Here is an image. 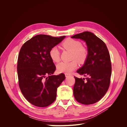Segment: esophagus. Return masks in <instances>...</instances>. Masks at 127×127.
Segmentation results:
<instances>
[{
  "mask_svg": "<svg viewBox=\"0 0 127 127\" xmlns=\"http://www.w3.org/2000/svg\"><path fill=\"white\" fill-rule=\"evenodd\" d=\"M70 76H71V75L68 74H65V76H66V77H69Z\"/></svg>",
  "mask_w": 127,
  "mask_h": 127,
  "instance_id": "esophagus-1",
  "label": "esophagus"
}]
</instances>
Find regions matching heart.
Wrapping results in <instances>:
<instances>
[{
  "label": "heart",
  "mask_w": 127,
  "mask_h": 127,
  "mask_svg": "<svg viewBox=\"0 0 127 127\" xmlns=\"http://www.w3.org/2000/svg\"><path fill=\"white\" fill-rule=\"evenodd\" d=\"M62 47L66 50L71 52L70 62H61L57 64V69L59 72L70 74L77 67V62L83 64L87 59L88 52L86 47L82 45V42L75 39H66L61 43ZM49 56L55 63H58L60 60V52L57 47H53L49 51Z\"/></svg>",
  "instance_id": "obj_1"
}]
</instances>
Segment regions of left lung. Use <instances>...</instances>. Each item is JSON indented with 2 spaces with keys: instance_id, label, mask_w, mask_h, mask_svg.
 Returning a JSON list of instances; mask_svg holds the SVG:
<instances>
[{
  "instance_id": "obj_1",
  "label": "left lung",
  "mask_w": 127,
  "mask_h": 127,
  "mask_svg": "<svg viewBox=\"0 0 127 127\" xmlns=\"http://www.w3.org/2000/svg\"><path fill=\"white\" fill-rule=\"evenodd\" d=\"M71 37L85 41L88 52L85 63L77 71L87 78L85 81V78L74 77V97L83 104H92L100 100L109 88L112 72L110 53L104 42L93 33L86 31Z\"/></svg>"
}]
</instances>
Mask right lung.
I'll return each mask as SVG.
<instances>
[{
  "label": "right lung",
  "instance_id": "obj_1",
  "mask_svg": "<svg viewBox=\"0 0 127 127\" xmlns=\"http://www.w3.org/2000/svg\"><path fill=\"white\" fill-rule=\"evenodd\" d=\"M65 37L37 35L20 50L17 66L19 87L25 98L36 106L51 104L56 98L57 88L65 79L63 73L52 75L56 66L49 56L50 50Z\"/></svg>",
  "mask_w": 127,
  "mask_h": 127
}]
</instances>
